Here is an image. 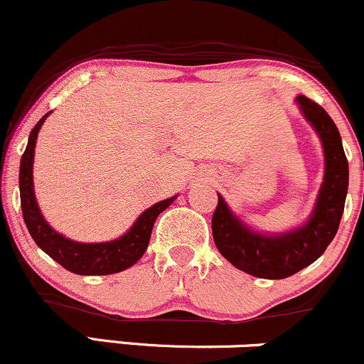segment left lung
Listing matches in <instances>:
<instances>
[{
    "instance_id": "1",
    "label": "left lung",
    "mask_w": 364,
    "mask_h": 364,
    "mask_svg": "<svg viewBox=\"0 0 364 364\" xmlns=\"http://www.w3.org/2000/svg\"><path fill=\"white\" fill-rule=\"evenodd\" d=\"M297 102L321 138L326 166L325 181L307 225L278 237L259 235L231 214L221 195H218V207L213 214V237L219 252L235 267L257 278H289L313 264L337 235L344 213L349 164L341 133L321 105L304 95Z\"/></svg>"
}]
</instances>
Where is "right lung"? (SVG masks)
I'll use <instances>...</instances> for the list:
<instances>
[{
	"label": "right lung",
	"mask_w": 364,
	"mask_h": 364,
	"mask_svg": "<svg viewBox=\"0 0 364 364\" xmlns=\"http://www.w3.org/2000/svg\"><path fill=\"white\" fill-rule=\"evenodd\" d=\"M48 114L43 115V119H39L34 129L31 131L27 149L23 151L22 159H20V205H22L23 221H26L31 237H33L39 249L45 250L51 259H55L60 266H63L70 273L114 274L122 269H127L145 254L155 219L159 218L162 210H166L173 203L176 197L155 203L150 209H146L145 213L139 215L134 226L119 240L107 243H79L58 235L57 231L51 230V226L45 221L43 214L39 213L33 188L36 138H38L39 129H41Z\"/></svg>",
	"instance_id": "right-lung-1"
}]
</instances>
